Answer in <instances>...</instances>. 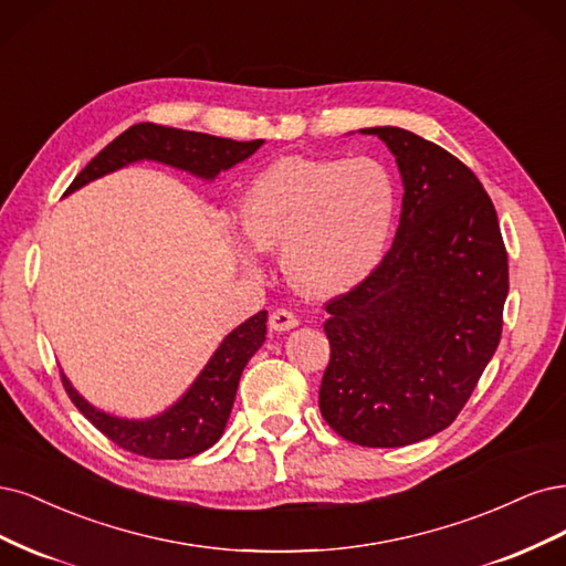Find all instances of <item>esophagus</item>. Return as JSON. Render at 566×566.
I'll return each mask as SVG.
<instances>
[{
	"instance_id": "obj_1",
	"label": "esophagus",
	"mask_w": 566,
	"mask_h": 566,
	"mask_svg": "<svg viewBox=\"0 0 566 566\" xmlns=\"http://www.w3.org/2000/svg\"><path fill=\"white\" fill-rule=\"evenodd\" d=\"M268 324H270L272 332H291V329H296V326H298V317L291 313V310L280 307V310H275V313L270 315Z\"/></svg>"
}]
</instances>
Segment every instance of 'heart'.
Listing matches in <instances>:
<instances>
[{
	"mask_svg": "<svg viewBox=\"0 0 566 566\" xmlns=\"http://www.w3.org/2000/svg\"><path fill=\"white\" fill-rule=\"evenodd\" d=\"M395 216L397 184L374 157L277 159L237 205L249 247L280 249L289 284L315 301L340 296L371 275Z\"/></svg>",
	"mask_w": 566,
	"mask_h": 566,
	"instance_id": "obj_1",
	"label": "heart"
}]
</instances>
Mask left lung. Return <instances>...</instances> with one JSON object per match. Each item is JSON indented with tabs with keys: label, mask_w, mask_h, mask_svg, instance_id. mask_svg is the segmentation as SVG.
<instances>
[{
	"label": "left lung",
	"mask_w": 566,
	"mask_h": 566,
	"mask_svg": "<svg viewBox=\"0 0 566 566\" xmlns=\"http://www.w3.org/2000/svg\"><path fill=\"white\" fill-rule=\"evenodd\" d=\"M395 155L405 197L392 249L326 303L332 359L319 411L359 447H407L444 430L494 357L507 253L478 176L440 145L371 126Z\"/></svg>",
	"instance_id": "8db88e82"
}]
</instances>
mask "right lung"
I'll return each instance as SVG.
<instances>
[{
    "mask_svg": "<svg viewBox=\"0 0 566 566\" xmlns=\"http://www.w3.org/2000/svg\"><path fill=\"white\" fill-rule=\"evenodd\" d=\"M261 145L263 140L242 143L159 124H134L86 164L65 195L143 159L167 164V167L188 171L202 180H213L221 171L251 157ZM265 322L268 313L261 310L232 329L192 380V386L169 409L153 418H122L96 409L72 388L65 374L63 386L75 407L117 447L145 455V459H188L221 440L240 376L247 361L256 355L265 340Z\"/></svg>",
    "mask_w": 566,
    "mask_h": 566,
    "instance_id": "add662e5",
    "label": "right lung"
}]
</instances>
